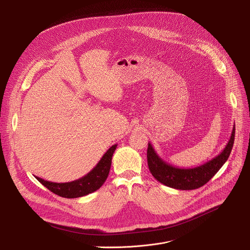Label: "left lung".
Returning <instances> with one entry per match:
<instances>
[{
	"label": "left lung",
	"instance_id": "left-lung-1",
	"mask_svg": "<svg viewBox=\"0 0 250 250\" xmlns=\"http://www.w3.org/2000/svg\"><path fill=\"white\" fill-rule=\"evenodd\" d=\"M235 125L226 147L218 156L203 165L193 168H179L165 162L148 143L147 159L152 175L164 186L181 190H190L203 187L211 179L229 158L233 148Z\"/></svg>",
	"mask_w": 250,
	"mask_h": 250
}]
</instances>
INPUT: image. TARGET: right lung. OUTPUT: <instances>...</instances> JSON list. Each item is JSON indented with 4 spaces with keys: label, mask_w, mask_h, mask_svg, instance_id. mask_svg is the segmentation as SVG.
I'll use <instances>...</instances> for the list:
<instances>
[{
    "label": "right lung",
    "mask_w": 250,
    "mask_h": 250,
    "mask_svg": "<svg viewBox=\"0 0 250 250\" xmlns=\"http://www.w3.org/2000/svg\"><path fill=\"white\" fill-rule=\"evenodd\" d=\"M116 147L117 145L111 146L106 151V153L102 156V158L97 163V165L89 173L77 180L58 183L47 181L37 176L35 177L47 189L60 196H62V198L75 199L87 195L99 189L105 180H106L111 166L112 156Z\"/></svg>",
    "instance_id": "obj_1"
}]
</instances>
